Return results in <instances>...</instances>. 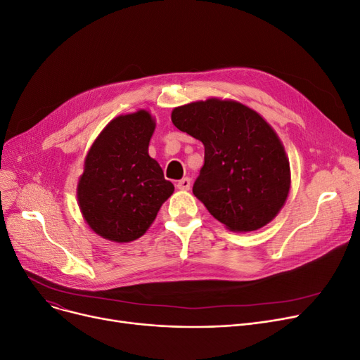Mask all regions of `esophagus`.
<instances>
[{"label":"esophagus","instance_id":"obj_1","mask_svg":"<svg viewBox=\"0 0 360 360\" xmlns=\"http://www.w3.org/2000/svg\"><path fill=\"white\" fill-rule=\"evenodd\" d=\"M176 186H177V189H180V191H189L191 186H192V180L189 177H184V179L179 180Z\"/></svg>","mask_w":360,"mask_h":360}]
</instances>
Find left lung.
Listing matches in <instances>:
<instances>
[{
	"mask_svg": "<svg viewBox=\"0 0 360 360\" xmlns=\"http://www.w3.org/2000/svg\"><path fill=\"white\" fill-rule=\"evenodd\" d=\"M171 120L205 146L193 195L211 215L246 233L278 214L290 189V165L278 136L258 112L212 98L174 108Z\"/></svg>",
	"mask_w": 360,
	"mask_h": 360,
	"instance_id": "left-lung-1",
	"label": "left lung"
}]
</instances>
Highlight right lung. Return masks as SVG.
<instances>
[{
	"mask_svg": "<svg viewBox=\"0 0 360 360\" xmlns=\"http://www.w3.org/2000/svg\"><path fill=\"white\" fill-rule=\"evenodd\" d=\"M153 130L148 111L120 115L101 131L84 161L79 207L89 227L108 240L139 238L174 192L148 153Z\"/></svg>",
	"mask_w": 360,
	"mask_h": 360,
	"instance_id": "add662e5",
	"label": "right lung"
}]
</instances>
